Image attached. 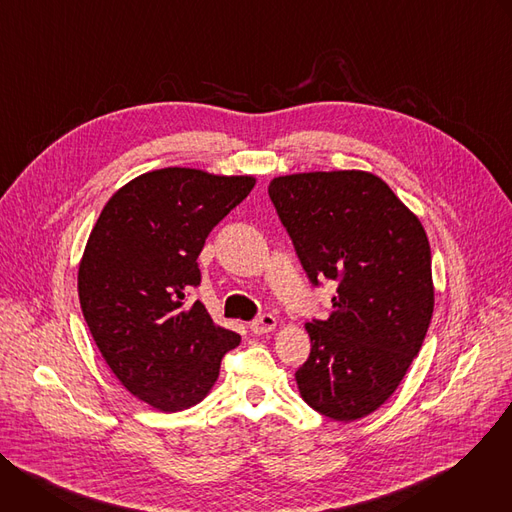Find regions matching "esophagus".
Masks as SVG:
<instances>
[{
	"label": "esophagus",
	"instance_id": "1",
	"mask_svg": "<svg viewBox=\"0 0 512 512\" xmlns=\"http://www.w3.org/2000/svg\"><path fill=\"white\" fill-rule=\"evenodd\" d=\"M275 326H277V320H275V316H271V314H261L259 318H255V320L249 324V328H251L253 334H267V332H271Z\"/></svg>",
	"mask_w": 512,
	"mask_h": 512
}]
</instances>
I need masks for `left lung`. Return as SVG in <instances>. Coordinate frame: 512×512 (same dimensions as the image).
<instances>
[{"instance_id": "obj_1", "label": "left lung", "mask_w": 512, "mask_h": 512, "mask_svg": "<svg viewBox=\"0 0 512 512\" xmlns=\"http://www.w3.org/2000/svg\"><path fill=\"white\" fill-rule=\"evenodd\" d=\"M269 198L312 285L338 281L330 318L306 324L312 350L298 389L330 419L367 417L395 393L431 322L427 235L369 172L279 176Z\"/></svg>"}]
</instances>
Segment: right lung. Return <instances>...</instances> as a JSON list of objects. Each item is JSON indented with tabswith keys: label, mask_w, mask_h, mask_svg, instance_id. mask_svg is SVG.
Instances as JSON below:
<instances>
[{
	"label": "right lung",
	"mask_w": 512,
	"mask_h": 512,
	"mask_svg": "<svg viewBox=\"0 0 512 512\" xmlns=\"http://www.w3.org/2000/svg\"><path fill=\"white\" fill-rule=\"evenodd\" d=\"M253 186L251 176L154 170L119 188L91 231L79 267L83 316L121 385L154 409L200 403L241 342L186 298L200 285L206 237Z\"/></svg>",
	"instance_id": "obj_1"
}]
</instances>
